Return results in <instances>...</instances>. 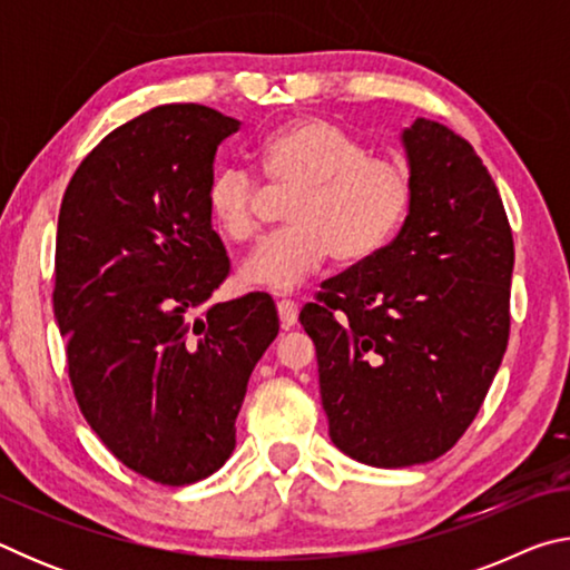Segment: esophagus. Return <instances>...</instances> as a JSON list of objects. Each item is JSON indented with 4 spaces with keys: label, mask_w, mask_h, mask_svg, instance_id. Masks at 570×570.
<instances>
[{
    "label": "esophagus",
    "mask_w": 570,
    "mask_h": 570,
    "mask_svg": "<svg viewBox=\"0 0 570 570\" xmlns=\"http://www.w3.org/2000/svg\"><path fill=\"white\" fill-rule=\"evenodd\" d=\"M276 308H278V320H282L284 330H292L298 320V306L292 302V298H282V302L276 304Z\"/></svg>",
    "instance_id": "obj_1"
}]
</instances>
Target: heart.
Wrapping results in <instances>:
<instances>
[{
	"instance_id": "1",
	"label": "heart",
	"mask_w": 570,
	"mask_h": 570,
	"mask_svg": "<svg viewBox=\"0 0 570 570\" xmlns=\"http://www.w3.org/2000/svg\"><path fill=\"white\" fill-rule=\"evenodd\" d=\"M268 186L292 196L282 230L248 258L244 278L288 292L320 268L332 248L336 262H360L384 246L410 200L407 173L382 158H366L360 140L326 120H298L264 142ZM208 208L236 244H256L264 234L268 196L250 173L216 170Z\"/></svg>"
}]
</instances>
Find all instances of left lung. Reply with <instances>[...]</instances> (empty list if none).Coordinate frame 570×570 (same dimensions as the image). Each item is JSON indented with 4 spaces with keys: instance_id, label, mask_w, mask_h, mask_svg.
I'll return each mask as SVG.
<instances>
[{
    "instance_id": "8db88e82",
    "label": "left lung",
    "mask_w": 570,
    "mask_h": 570,
    "mask_svg": "<svg viewBox=\"0 0 570 570\" xmlns=\"http://www.w3.org/2000/svg\"><path fill=\"white\" fill-rule=\"evenodd\" d=\"M410 214L397 238L326 278L312 336L330 438L372 468L438 460L465 435L510 336L513 234L465 138L417 118L402 132Z\"/></svg>"
}]
</instances>
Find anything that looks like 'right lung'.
<instances>
[{
	"instance_id": "right-lung-1",
	"label": "right lung",
	"mask_w": 570,
	"mask_h": 570,
	"mask_svg": "<svg viewBox=\"0 0 570 570\" xmlns=\"http://www.w3.org/2000/svg\"><path fill=\"white\" fill-rule=\"evenodd\" d=\"M238 125L193 102L138 115L80 163L57 220L52 304L75 400L105 448L160 485L230 458L248 377L278 334L264 292L210 304L230 262L208 183Z\"/></svg>"
}]
</instances>
